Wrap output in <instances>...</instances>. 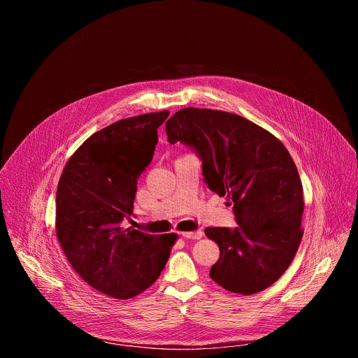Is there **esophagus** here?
I'll use <instances>...</instances> for the list:
<instances>
[{"instance_id": "34e87169", "label": "esophagus", "mask_w": 358, "mask_h": 358, "mask_svg": "<svg viewBox=\"0 0 358 358\" xmlns=\"http://www.w3.org/2000/svg\"><path fill=\"white\" fill-rule=\"evenodd\" d=\"M202 231H195V232H181V236L182 238H187V239H199L202 238Z\"/></svg>"}]
</instances>
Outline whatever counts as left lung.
I'll return each mask as SVG.
<instances>
[{
	"mask_svg": "<svg viewBox=\"0 0 358 358\" xmlns=\"http://www.w3.org/2000/svg\"><path fill=\"white\" fill-rule=\"evenodd\" d=\"M166 131L169 143L195 148L210 189L234 202L236 228L206 229L220 246L211 279L239 294L272 286L303 236V185L287 148L264 127L222 110L181 109Z\"/></svg>",
	"mask_w": 358,
	"mask_h": 358,
	"instance_id": "obj_1",
	"label": "left lung"
}]
</instances>
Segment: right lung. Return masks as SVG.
Instances as JSON below:
<instances>
[{
  "instance_id": "obj_1",
  "label": "right lung",
  "mask_w": 358,
  "mask_h": 358,
  "mask_svg": "<svg viewBox=\"0 0 358 358\" xmlns=\"http://www.w3.org/2000/svg\"><path fill=\"white\" fill-rule=\"evenodd\" d=\"M170 112L122 119L92 134L68 160L57 189L55 231L66 259L93 289L120 300L157 280L178 235L120 225L133 214L137 178Z\"/></svg>"
}]
</instances>
